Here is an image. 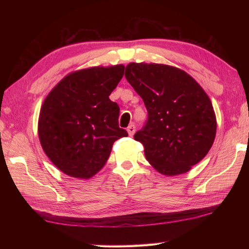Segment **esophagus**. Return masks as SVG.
I'll list each match as a JSON object with an SVG mask.
<instances>
[{"label": "esophagus", "instance_id": "obj_1", "mask_svg": "<svg viewBox=\"0 0 249 249\" xmlns=\"http://www.w3.org/2000/svg\"><path fill=\"white\" fill-rule=\"evenodd\" d=\"M135 131H136V126L134 125V124H131V125H129L128 127H127V133H128V135L131 137V136H134V134H135Z\"/></svg>", "mask_w": 249, "mask_h": 249}]
</instances>
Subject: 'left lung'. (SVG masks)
Wrapping results in <instances>:
<instances>
[{"mask_svg":"<svg viewBox=\"0 0 249 249\" xmlns=\"http://www.w3.org/2000/svg\"><path fill=\"white\" fill-rule=\"evenodd\" d=\"M125 77L143 99L147 122L134 138L153 168L172 177L189 171L208 154L216 136L212 103L187 72L165 64L129 63Z\"/></svg>","mask_w":249,"mask_h":249,"instance_id":"obj_1","label":"left lung"}]
</instances>
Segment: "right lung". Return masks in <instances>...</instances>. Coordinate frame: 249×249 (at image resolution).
I'll use <instances>...</instances> for the list:
<instances>
[{
	"instance_id": "right-lung-1",
	"label": "right lung",
	"mask_w": 249,
	"mask_h": 249,
	"mask_svg": "<svg viewBox=\"0 0 249 249\" xmlns=\"http://www.w3.org/2000/svg\"><path fill=\"white\" fill-rule=\"evenodd\" d=\"M124 65L95 66L68 73L47 95L38 118L41 147L52 163L76 178L94 177L107 162L119 127L120 108L109 95Z\"/></svg>"
}]
</instances>
